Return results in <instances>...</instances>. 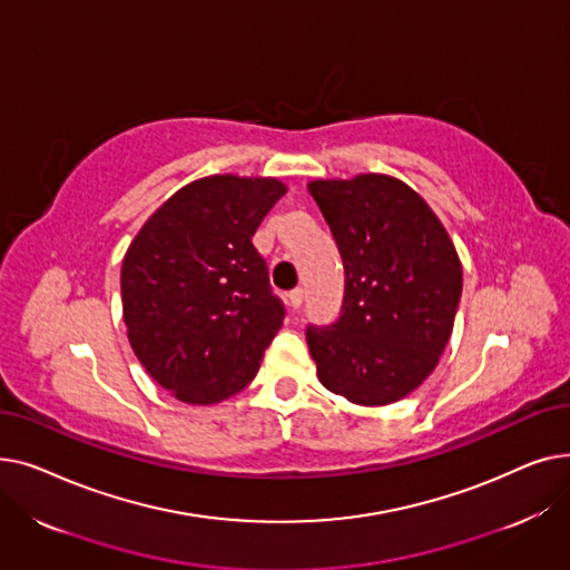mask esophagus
I'll use <instances>...</instances> for the list:
<instances>
[{"mask_svg": "<svg viewBox=\"0 0 570 570\" xmlns=\"http://www.w3.org/2000/svg\"><path fill=\"white\" fill-rule=\"evenodd\" d=\"M303 301H305V291H303V288H293V291L288 293V305H291V309L301 307Z\"/></svg>", "mask_w": 570, "mask_h": 570, "instance_id": "esophagus-1", "label": "esophagus"}]
</instances>
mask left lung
I'll return each instance as SVG.
<instances>
[{
    "instance_id": "8db88e82",
    "label": "left lung",
    "mask_w": 570,
    "mask_h": 570,
    "mask_svg": "<svg viewBox=\"0 0 570 570\" xmlns=\"http://www.w3.org/2000/svg\"><path fill=\"white\" fill-rule=\"evenodd\" d=\"M342 254L346 288L331 327H307L316 376L361 406L413 393L453 335L462 263L425 198L381 173L312 179Z\"/></svg>"
}]
</instances>
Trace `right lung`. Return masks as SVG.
I'll use <instances>...</instances> for the list:
<instances>
[{"instance_id":"1","label":"right lung","mask_w":570,"mask_h":570,"mask_svg":"<svg viewBox=\"0 0 570 570\" xmlns=\"http://www.w3.org/2000/svg\"><path fill=\"white\" fill-rule=\"evenodd\" d=\"M284 194L277 177H200L131 239L119 275L127 337L175 400L217 404L256 376L284 307L252 237Z\"/></svg>"}]
</instances>
